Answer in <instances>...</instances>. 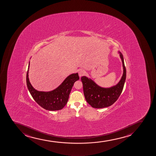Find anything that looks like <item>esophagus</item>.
Returning a JSON list of instances; mask_svg holds the SVG:
<instances>
[{
  "label": "esophagus",
  "instance_id": "34e87169",
  "mask_svg": "<svg viewBox=\"0 0 156 156\" xmlns=\"http://www.w3.org/2000/svg\"><path fill=\"white\" fill-rule=\"evenodd\" d=\"M85 73V71L84 70L80 69L79 71V76L80 77H81L82 76H84Z\"/></svg>",
  "mask_w": 156,
  "mask_h": 156
}]
</instances>
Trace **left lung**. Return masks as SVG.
Listing matches in <instances>:
<instances>
[{
  "label": "left lung",
  "instance_id": "1",
  "mask_svg": "<svg viewBox=\"0 0 156 156\" xmlns=\"http://www.w3.org/2000/svg\"><path fill=\"white\" fill-rule=\"evenodd\" d=\"M123 66V74L119 82L110 87H102L92 79L83 76L81 77L84 96L87 103L94 108H103L110 106L120 97L126 80V70L125 67L123 54L118 51Z\"/></svg>",
  "mask_w": 156,
  "mask_h": 156
}]
</instances>
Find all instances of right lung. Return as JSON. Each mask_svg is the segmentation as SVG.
Masks as SVG:
<instances>
[{"label": "right lung", "instance_id": "right-lung-1", "mask_svg": "<svg viewBox=\"0 0 156 156\" xmlns=\"http://www.w3.org/2000/svg\"><path fill=\"white\" fill-rule=\"evenodd\" d=\"M29 67L30 62L27 72V85L28 90L35 101L46 110L55 111L63 108L67 103L69 94L74 83L79 80L78 73H72L68 76L62 84L54 90L50 91H40L34 88L30 82Z\"/></svg>", "mask_w": 156, "mask_h": 156}]
</instances>
